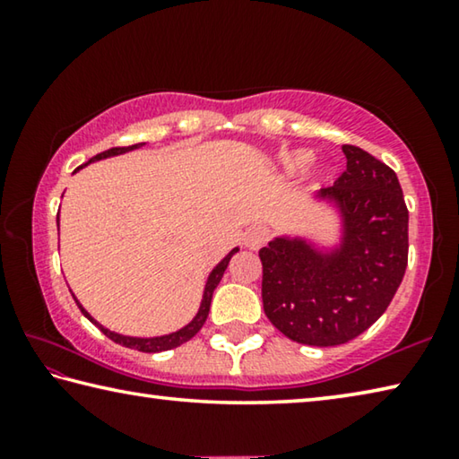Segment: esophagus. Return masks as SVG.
Wrapping results in <instances>:
<instances>
[{
  "instance_id": "1",
  "label": "esophagus",
  "mask_w": 459,
  "mask_h": 459,
  "mask_svg": "<svg viewBox=\"0 0 459 459\" xmlns=\"http://www.w3.org/2000/svg\"><path fill=\"white\" fill-rule=\"evenodd\" d=\"M269 240V230L265 227H251L245 232V247L251 251H257Z\"/></svg>"
}]
</instances>
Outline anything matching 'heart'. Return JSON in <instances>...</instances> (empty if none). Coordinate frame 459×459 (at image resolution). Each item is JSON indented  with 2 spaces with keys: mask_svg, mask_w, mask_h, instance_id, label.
<instances>
[{
  "mask_svg": "<svg viewBox=\"0 0 459 459\" xmlns=\"http://www.w3.org/2000/svg\"><path fill=\"white\" fill-rule=\"evenodd\" d=\"M309 161H312V153L306 150H293L283 155V168L290 174H298L301 169H306Z\"/></svg>",
  "mask_w": 459,
  "mask_h": 459,
  "instance_id": "obj_1",
  "label": "heart"
}]
</instances>
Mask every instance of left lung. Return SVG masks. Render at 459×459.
Segmentation results:
<instances>
[{
    "label": "left lung",
    "mask_w": 459,
    "mask_h": 459,
    "mask_svg": "<svg viewBox=\"0 0 459 459\" xmlns=\"http://www.w3.org/2000/svg\"><path fill=\"white\" fill-rule=\"evenodd\" d=\"M346 169L317 198L336 206L340 245L275 237L259 251L263 309L287 338L338 346L368 330L407 269L409 212L397 174L356 145H342Z\"/></svg>",
    "instance_id": "1"
}]
</instances>
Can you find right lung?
I'll use <instances>...</instances> for the list:
<instances>
[{"instance_id":"right-lung-1","label":"right lung","mask_w":459,"mask_h":459,"mask_svg":"<svg viewBox=\"0 0 459 459\" xmlns=\"http://www.w3.org/2000/svg\"><path fill=\"white\" fill-rule=\"evenodd\" d=\"M143 143H135V145H129V147H111V150H107V152H103V153H97L95 158H91L87 164H91V161H99V160H105V158H111V155H121V153H127V152H131V150H137V147H142ZM84 164V166H87ZM82 168V166H81ZM81 168H76V169H81ZM56 224H58V216H56ZM235 253H238V247H235L232 248V251L227 255V257H224L219 265H216L214 269H212V273L208 275V279H206V285H204V293H202V301H200V307H198V314L194 316V320L188 324V325H184V328H180L178 332H172V333H166V336H155V338H134V336H123V333H117V332H111V330H107V328H103V325H100L95 317H92L87 309H84L81 304H79V299H74L76 301V306H79V309L82 312V316L84 317H89V320L97 325V328L105 333L107 338H111L113 342H117V344H121V346H126V348H134V351H139V352H164V351H172V348H178L180 344H184V342H188L190 338H194L196 336V333L200 332V328L202 325H204V322H206V317H208V312H211V301H212V293H214V290H216V285L221 283V279H222V275H224V271H227V267H229V261H230V257ZM74 298V295H73Z\"/></svg>"}]
</instances>
